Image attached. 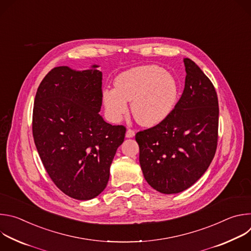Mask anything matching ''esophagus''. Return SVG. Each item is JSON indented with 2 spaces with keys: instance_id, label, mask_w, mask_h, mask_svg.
I'll return each mask as SVG.
<instances>
[{
  "instance_id": "1",
  "label": "esophagus",
  "mask_w": 251,
  "mask_h": 251,
  "mask_svg": "<svg viewBox=\"0 0 251 251\" xmlns=\"http://www.w3.org/2000/svg\"><path fill=\"white\" fill-rule=\"evenodd\" d=\"M135 136V132L131 129H128L126 132V138H133Z\"/></svg>"
}]
</instances>
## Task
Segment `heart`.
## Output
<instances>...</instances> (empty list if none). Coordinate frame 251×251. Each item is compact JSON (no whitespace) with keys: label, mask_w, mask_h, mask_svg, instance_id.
I'll return each instance as SVG.
<instances>
[{"label":"heart","mask_w":251,"mask_h":251,"mask_svg":"<svg viewBox=\"0 0 251 251\" xmlns=\"http://www.w3.org/2000/svg\"><path fill=\"white\" fill-rule=\"evenodd\" d=\"M115 88L102 92L107 115L119 122L128 112V103L135 120L144 127H154L165 121L180 99V83L163 67L149 64L123 71L114 80Z\"/></svg>","instance_id":"heart-1"}]
</instances>
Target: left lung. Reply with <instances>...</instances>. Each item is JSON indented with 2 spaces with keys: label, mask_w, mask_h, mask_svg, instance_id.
<instances>
[{
  "label": "left lung",
  "mask_w": 251,
  "mask_h": 251,
  "mask_svg": "<svg viewBox=\"0 0 251 251\" xmlns=\"http://www.w3.org/2000/svg\"><path fill=\"white\" fill-rule=\"evenodd\" d=\"M184 92L172 114L135 139L147 183L171 195L192 187L205 173L217 150L219 101L212 83L190 58H184Z\"/></svg>",
  "instance_id": "left-lung-1"
}]
</instances>
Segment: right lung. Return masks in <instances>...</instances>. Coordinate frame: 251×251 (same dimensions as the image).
<instances>
[{"mask_svg":"<svg viewBox=\"0 0 251 251\" xmlns=\"http://www.w3.org/2000/svg\"><path fill=\"white\" fill-rule=\"evenodd\" d=\"M97 67H54L34 98L32 135L40 158L55 186L79 201L104 191L126 132L99 114L102 73Z\"/></svg>","mask_w":251,"mask_h":251,"instance_id":"obj_1","label":"right lung"}]
</instances>
